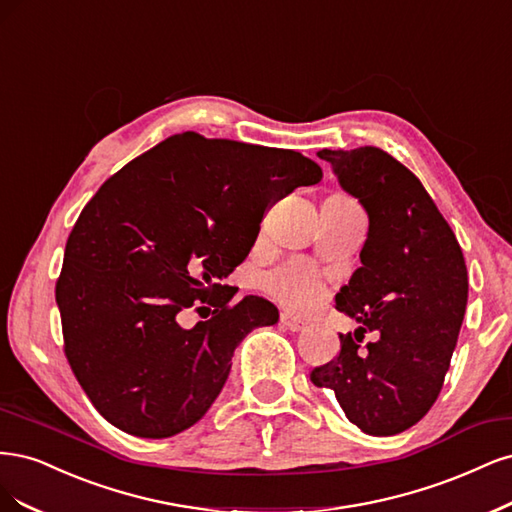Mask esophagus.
<instances>
[{"label": "esophagus", "instance_id": "esophagus-1", "mask_svg": "<svg viewBox=\"0 0 512 512\" xmlns=\"http://www.w3.org/2000/svg\"><path fill=\"white\" fill-rule=\"evenodd\" d=\"M280 323H283L289 332H302V329L306 327V321L289 315V312H283V315H280Z\"/></svg>", "mask_w": 512, "mask_h": 512}]
</instances>
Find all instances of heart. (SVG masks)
Segmentation results:
<instances>
[{"instance_id": "1", "label": "heart", "mask_w": 512, "mask_h": 512, "mask_svg": "<svg viewBox=\"0 0 512 512\" xmlns=\"http://www.w3.org/2000/svg\"><path fill=\"white\" fill-rule=\"evenodd\" d=\"M268 287L289 308H308L319 298L317 278L306 263L293 261L268 278Z\"/></svg>"}]
</instances>
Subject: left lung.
<instances>
[{"instance_id":"8db88e82","label":"left lung","mask_w":512,"mask_h":512,"mask_svg":"<svg viewBox=\"0 0 512 512\" xmlns=\"http://www.w3.org/2000/svg\"><path fill=\"white\" fill-rule=\"evenodd\" d=\"M340 187L368 214V238L336 308L359 323L310 381L334 389L346 419L370 436L421 421L442 389L468 304L461 246L421 180L376 146L323 151ZM378 331L361 352L357 333ZM357 340L355 343L354 340Z\"/></svg>"}]
</instances>
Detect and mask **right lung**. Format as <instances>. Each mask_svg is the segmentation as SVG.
Masks as SVG:
<instances>
[{"instance_id":"right-lung-1","label":"right lung","mask_w":512,"mask_h":512,"mask_svg":"<svg viewBox=\"0 0 512 512\" xmlns=\"http://www.w3.org/2000/svg\"><path fill=\"white\" fill-rule=\"evenodd\" d=\"M321 178L302 153L185 131L106 180L72 229L55 289L65 355L106 421L168 438L206 415L236 346L278 321L259 295L229 306L221 280L251 253L266 208ZM191 305L215 310L185 330L177 312Z\"/></svg>"}]
</instances>
